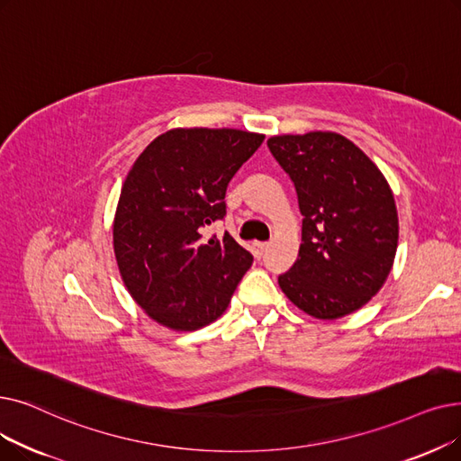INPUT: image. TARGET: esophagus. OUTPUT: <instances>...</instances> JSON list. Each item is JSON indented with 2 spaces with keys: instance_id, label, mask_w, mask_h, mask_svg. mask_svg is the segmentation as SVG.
<instances>
[{
  "instance_id": "34e87169",
  "label": "esophagus",
  "mask_w": 461,
  "mask_h": 461,
  "mask_svg": "<svg viewBox=\"0 0 461 461\" xmlns=\"http://www.w3.org/2000/svg\"><path fill=\"white\" fill-rule=\"evenodd\" d=\"M267 249H269V243H254V245H252V250H254L256 258H264L266 252H267Z\"/></svg>"
}]
</instances>
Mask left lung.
Returning <instances> with one entry per match:
<instances>
[{
    "label": "left lung",
    "mask_w": 461,
    "mask_h": 461,
    "mask_svg": "<svg viewBox=\"0 0 461 461\" xmlns=\"http://www.w3.org/2000/svg\"><path fill=\"white\" fill-rule=\"evenodd\" d=\"M267 147L303 214L299 256L278 276L280 290L320 320L362 309L386 283L397 250V209L384 175L335 131L275 135Z\"/></svg>",
    "instance_id": "8db88e82"
}]
</instances>
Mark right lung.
<instances>
[{
    "label": "right lung",
    "instance_id": "right-lung-1",
    "mask_svg": "<svg viewBox=\"0 0 461 461\" xmlns=\"http://www.w3.org/2000/svg\"><path fill=\"white\" fill-rule=\"evenodd\" d=\"M243 130L175 128L139 154L120 192L113 224L116 264L135 303L176 331L222 314L252 266L226 231L205 237L226 214V188L264 143Z\"/></svg>",
    "mask_w": 461,
    "mask_h": 461
}]
</instances>
